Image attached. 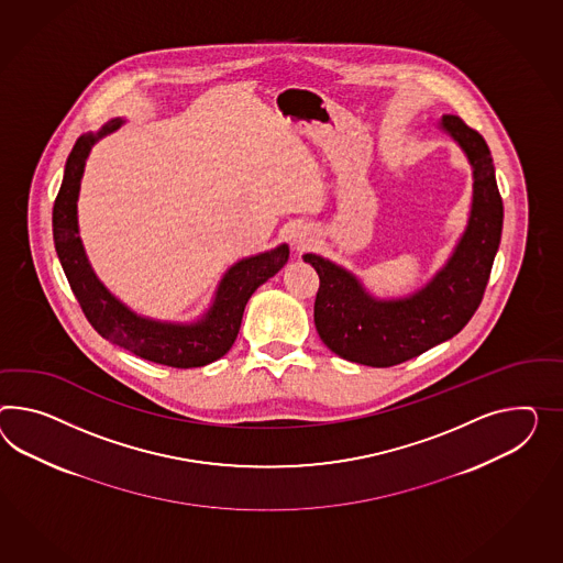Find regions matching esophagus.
Here are the masks:
<instances>
[{
	"instance_id": "1",
	"label": "esophagus",
	"mask_w": 563,
	"mask_h": 563,
	"mask_svg": "<svg viewBox=\"0 0 563 563\" xmlns=\"http://www.w3.org/2000/svg\"><path fill=\"white\" fill-rule=\"evenodd\" d=\"M310 241H312V234H310V232L300 231L294 236V245H296V249H303V246L310 245Z\"/></svg>"
}]
</instances>
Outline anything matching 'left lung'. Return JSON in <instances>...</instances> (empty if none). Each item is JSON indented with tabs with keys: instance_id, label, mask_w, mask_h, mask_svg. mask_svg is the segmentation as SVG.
Returning a JSON list of instances; mask_svg holds the SVG:
<instances>
[{
	"instance_id": "left-lung-1",
	"label": "left lung",
	"mask_w": 563,
	"mask_h": 563,
	"mask_svg": "<svg viewBox=\"0 0 563 563\" xmlns=\"http://www.w3.org/2000/svg\"><path fill=\"white\" fill-rule=\"evenodd\" d=\"M441 129L462 146L472 165L474 196L460 243L424 288L398 300H379L345 267L312 253L303 255L320 277L318 334L343 360L391 367L418 357L462 331L484 298L505 218L490 148L460 115H443Z\"/></svg>"
}]
</instances>
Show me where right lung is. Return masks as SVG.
<instances>
[{"instance_id":"1","label":"right lung","mask_w":563,"mask_h":563,"mask_svg":"<svg viewBox=\"0 0 563 563\" xmlns=\"http://www.w3.org/2000/svg\"><path fill=\"white\" fill-rule=\"evenodd\" d=\"M122 124V118H114L106 122L100 132L81 134L67 157L63 184L53 208V236L58 261L89 324L106 341L161 365L179 369L202 367L229 353L241 329L249 298L288 263L289 249L284 243L234 263L220 279L214 303L198 322L175 324L132 312L93 274L77 227V198L89 151Z\"/></svg>"}]
</instances>
